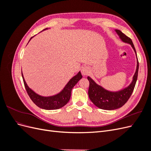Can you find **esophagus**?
I'll return each mask as SVG.
<instances>
[{
	"instance_id": "esophagus-1",
	"label": "esophagus",
	"mask_w": 151,
	"mask_h": 151,
	"mask_svg": "<svg viewBox=\"0 0 151 151\" xmlns=\"http://www.w3.org/2000/svg\"><path fill=\"white\" fill-rule=\"evenodd\" d=\"M90 72V68L88 66H84L82 67V69H81V73L82 74L86 76L87 74H88Z\"/></svg>"
}]
</instances>
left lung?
I'll use <instances>...</instances> for the list:
<instances>
[{
	"label": "left lung",
	"mask_w": 151,
	"mask_h": 151,
	"mask_svg": "<svg viewBox=\"0 0 151 151\" xmlns=\"http://www.w3.org/2000/svg\"><path fill=\"white\" fill-rule=\"evenodd\" d=\"M115 31L123 42L130 44L134 49L137 58V68L133 79L130 85L118 91H110L104 89L102 86L96 83V82L89 76L88 77V79L89 81L88 90L89 99L95 106L106 110H113L118 109L123 106L127 103L133 93L138 76L139 62L133 42L130 38L123 34L121 31L118 29H115Z\"/></svg>",
	"instance_id": "1"
}]
</instances>
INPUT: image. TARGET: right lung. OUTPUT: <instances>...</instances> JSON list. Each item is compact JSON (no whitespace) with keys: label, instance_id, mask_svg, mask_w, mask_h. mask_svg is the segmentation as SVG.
Segmentation results:
<instances>
[{"label":"right lung","instance_id":"obj_1","mask_svg":"<svg viewBox=\"0 0 151 151\" xmlns=\"http://www.w3.org/2000/svg\"><path fill=\"white\" fill-rule=\"evenodd\" d=\"M47 29H48V28L45 29L43 31ZM33 37L34 36L30 38L28 43ZM21 74L26 90L31 99L39 108L44 109H47V110L57 109L64 106L70 100L72 88H74V86L83 77L81 72L79 71L76 76H74L72 78L70 79V81L68 82L67 84L60 93L53 96H41L37 93H36L34 91H33L29 88L26 83L22 70Z\"/></svg>","mask_w":151,"mask_h":151}]
</instances>
